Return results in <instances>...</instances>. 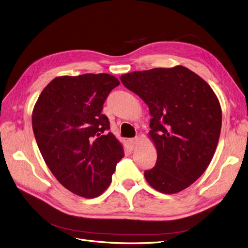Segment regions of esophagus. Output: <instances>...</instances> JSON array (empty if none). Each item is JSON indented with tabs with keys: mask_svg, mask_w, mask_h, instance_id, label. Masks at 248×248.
Masks as SVG:
<instances>
[{
	"mask_svg": "<svg viewBox=\"0 0 248 248\" xmlns=\"http://www.w3.org/2000/svg\"><path fill=\"white\" fill-rule=\"evenodd\" d=\"M138 140H139L138 137H135V138H133V139H131V140H130V143H131V145H132V147H133V148L135 147V145H137V143H138Z\"/></svg>",
	"mask_w": 248,
	"mask_h": 248,
	"instance_id": "obj_1",
	"label": "esophagus"
}]
</instances>
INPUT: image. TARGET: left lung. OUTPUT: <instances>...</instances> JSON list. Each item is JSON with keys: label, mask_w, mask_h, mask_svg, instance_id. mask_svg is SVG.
I'll return each mask as SVG.
<instances>
[{"label": "left lung", "mask_w": 248, "mask_h": 248, "mask_svg": "<svg viewBox=\"0 0 248 248\" xmlns=\"http://www.w3.org/2000/svg\"><path fill=\"white\" fill-rule=\"evenodd\" d=\"M124 86L148 105L149 137L157 150L148 184L164 194L186 189L213 159L222 127V109L213 89L184 66L134 71Z\"/></svg>", "instance_id": "8db88e82"}]
</instances>
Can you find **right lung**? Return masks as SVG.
<instances>
[{"instance_id":"1","label":"right lung","mask_w":248,"mask_h":248,"mask_svg":"<svg viewBox=\"0 0 248 248\" xmlns=\"http://www.w3.org/2000/svg\"><path fill=\"white\" fill-rule=\"evenodd\" d=\"M119 81L107 73L54 78L32 111V130L42 156L62 186L94 198L111 183L124 148L102 113Z\"/></svg>"}]
</instances>
